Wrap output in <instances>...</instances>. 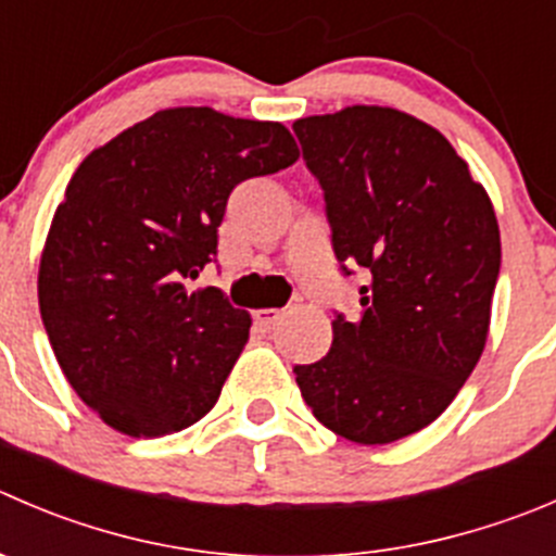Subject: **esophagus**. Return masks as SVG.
Instances as JSON below:
<instances>
[{"mask_svg":"<svg viewBox=\"0 0 556 556\" xmlns=\"http://www.w3.org/2000/svg\"><path fill=\"white\" fill-rule=\"evenodd\" d=\"M252 317H255V323L261 328H274L282 320V309H257Z\"/></svg>","mask_w":556,"mask_h":556,"instance_id":"1","label":"esophagus"}]
</instances>
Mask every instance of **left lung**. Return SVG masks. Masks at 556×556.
I'll list each match as a JSON object with an SVG mask.
<instances>
[{"label":"left lung","mask_w":556,"mask_h":556,"mask_svg":"<svg viewBox=\"0 0 556 556\" xmlns=\"http://www.w3.org/2000/svg\"><path fill=\"white\" fill-rule=\"evenodd\" d=\"M326 201L344 277L358 268V315L333 312L331 350L293 366L317 421L386 445L454 402L483 353L500 277L492 201L456 149L393 108L353 105L293 122Z\"/></svg>","instance_id":"8db88e82"}]
</instances>
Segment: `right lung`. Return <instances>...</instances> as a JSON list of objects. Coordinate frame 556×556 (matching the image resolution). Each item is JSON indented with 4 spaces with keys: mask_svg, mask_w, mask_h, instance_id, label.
Masks as SVG:
<instances>
[{
    "mask_svg": "<svg viewBox=\"0 0 556 556\" xmlns=\"http://www.w3.org/2000/svg\"><path fill=\"white\" fill-rule=\"evenodd\" d=\"M295 160L279 122L168 108L78 165L37 295L64 377L108 427L163 438L217 404L252 320L219 288L190 293V279L217 263L233 187Z\"/></svg>",
    "mask_w": 556,
    "mask_h": 556,
    "instance_id": "add662e5",
    "label": "right lung"
}]
</instances>
